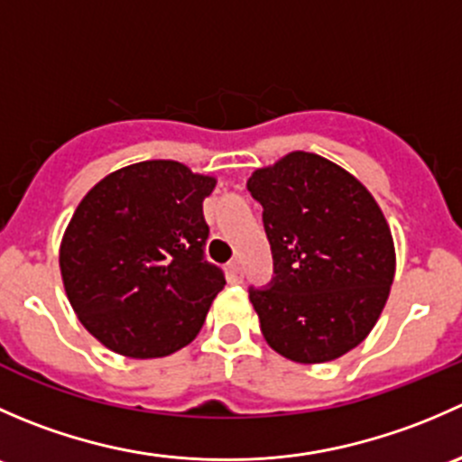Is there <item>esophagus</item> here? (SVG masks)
<instances>
[{"instance_id": "1", "label": "esophagus", "mask_w": 462, "mask_h": 462, "mask_svg": "<svg viewBox=\"0 0 462 462\" xmlns=\"http://www.w3.org/2000/svg\"><path fill=\"white\" fill-rule=\"evenodd\" d=\"M227 277H230V282H235V283H239L241 279H244V270H241L239 261H232V263H227Z\"/></svg>"}]
</instances>
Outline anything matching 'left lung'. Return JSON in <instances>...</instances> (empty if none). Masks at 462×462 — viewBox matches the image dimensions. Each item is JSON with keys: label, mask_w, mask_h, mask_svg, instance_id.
I'll return each instance as SVG.
<instances>
[{"label": "left lung", "mask_w": 462, "mask_h": 462, "mask_svg": "<svg viewBox=\"0 0 462 462\" xmlns=\"http://www.w3.org/2000/svg\"><path fill=\"white\" fill-rule=\"evenodd\" d=\"M274 259L270 291H250L261 333L297 365L342 357L374 330L395 274L391 227L344 167L291 152L248 179Z\"/></svg>", "instance_id": "obj_1"}]
</instances>
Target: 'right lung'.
Here are the masks:
<instances>
[{
  "label": "right lung",
  "instance_id": "1",
  "mask_svg": "<svg viewBox=\"0 0 462 462\" xmlns=\"http://www.w3.org/2000/svg\"><path fill=\"white\" fill-rule=\"evenodd\" d=\"M214 185L179 161H143L85 194L60 244V273L78 319L102 346L152 360L197 337L226 286L203 259V201Z\"/></svg>",
  "mask_w": 462,
  "mask_h": 462
}]
</instances>
